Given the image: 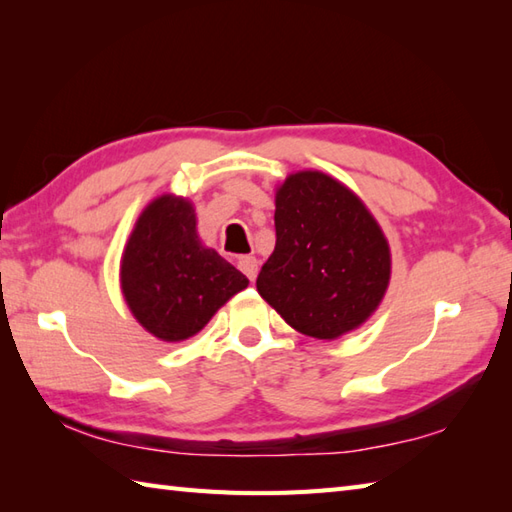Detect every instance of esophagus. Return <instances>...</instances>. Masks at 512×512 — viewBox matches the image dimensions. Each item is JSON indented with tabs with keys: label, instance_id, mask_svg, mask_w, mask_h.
<instances>
[{
	"label": "esophagus",
	"instance_id": "obj_1",
	"mask_svg": "<svg viewBox=\"0 0 512 512\" xmlns=\"http://www.w3.org/2000/svg\"><path fill=\"white\" fill-rule=\"evenodd\" d=\"M237 266H239V270H242V273H244L250 281H255V277H257V268H259V264H257V259H255V257H239Z\"/></svg>",
	"mask_w": 512,
	"mask_h": 512
}]
</instances>
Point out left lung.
Returning a JSON list of instances; mask_svg holds the SVG:
<instances>
[{"label": "left lung", "instance_id": "obj_1", "mask_svg": "<svg viewBox=\"0 0 512 512\" xmlns=\"http://www.w3.org/2000/svg\"><path fill=\"white\" fill-rule=\"evenodd\" d=\"M277 244L257 292L314 339L365 323L391 275L389 244L356 193L321 171L292 173L275 195Z\"/></svg>", "mask_w": 512, "mask_h": 512}]
</instances>
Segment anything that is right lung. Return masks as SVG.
<instances>
[{
	"label": "right lung",
	"instance_id": "1",
	"mask_svg": "<svg viewBox=\"0 0 512 512\" xmlns=\"http://www.w3.org/2000/svg\"><path fill=\"white\" fill-rule=\"evenodd\" d=\"M246 286L235 266L202 246L189 200L160 195L140 213L121 259V288L136 321L160 341L198 334Z\"/></svg>",
	"mask_w": 512,
	"mask_h": 512
}]
</instances>
